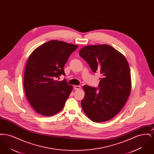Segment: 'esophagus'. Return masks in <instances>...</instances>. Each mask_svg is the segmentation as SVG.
Listing matches in <instances>:
<instances>
[{
	"instance_id": "esophagus-1",
	"label": "esophagus",
	"mask_w": 154,
	"mask_h": 154,
	"mask_svg": "<svg viewBox=\"0 0 154 154\" xmlns=\"http://www.w3.org/2000/svg\"><path fill=\"white\" fill-rule=\"evenodd\" d=\"M73 88L75 90H79L81 88V86L80 85H74Z\"/></svg>"
}]
</instances>
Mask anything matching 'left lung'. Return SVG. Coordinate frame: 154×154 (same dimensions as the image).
I'll return each instance as SVG.
<instances>
[{"mask_svg":"<svg viewBox=\"0 0 154 154\" xmlns=\"http://www.w3.org/2000/svg\"><path fill=\"white\" fill-rule=\"evenodd\" d=\"M79 55L93 72H98L102 76L97 88L83 86L82 110L94 122L107 121L120 111L130 95L131 77L128 62L122 54L106 44L84 47Z\"/></svg>","mask_w":154,"mask_h":154,"instance_id":"obj_1","label":"left lung"}]
</instances>
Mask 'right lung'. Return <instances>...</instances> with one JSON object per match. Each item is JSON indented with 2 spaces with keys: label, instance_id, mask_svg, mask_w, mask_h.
Instances as JSON below:
<instances>
[{
  "label": "right lung",
  "instance_id": "obj_1",
  "mask_svg": "<svg viewBox=\"0 0 154 154\" xmlns=\"http://www.w3.org/2000/svg\"><path fill=\"white\" fill-rule=\"evenodd\" d=\"M79 45L51 40L35 49L28 60L23 85L26 97L37 113L51 116L63 108L73 86L66 79H55L65 75L64 66Z\"/></svg>",
  "mask_w": 154,
  "mask_h": 154
}]
</instances>
